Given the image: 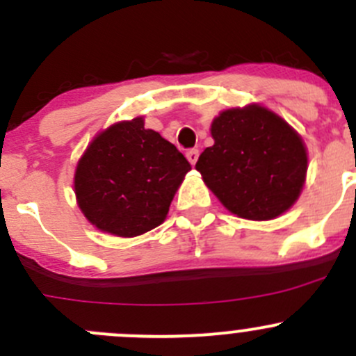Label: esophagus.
<instances>
[{
	"mask_svg": "<svg viewBox=\"0 0 356 356\" xmlns=\"http://www.w3.org/2000/svg\"><path fill=\"white\" fill-rule=\"evenodd\" d=\"M198 156H200V152L196 148L188 149V153H186V158H188L189 163H191V165H195L196 161H198Z\"/></svg>",
	"mask_w": 356,
	"mask_h": 356,
	"instance_id": "esophagus-1",
	"label": "esophagus"
}]
</instances>
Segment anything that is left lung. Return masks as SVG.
I'll return each instance as SVG.
<instances>
[{
	"instance_id": "left-lung-1",
	"label": "left lung",
	"mask_w": 356,
	"mask_h": 356,
	"mask_svg": "<svg viewBox=\"0 0 356 356\" xmlns=\"http://www.w3.org/2000/svg\"><path fill=\"white\" fill-rule=\"evenodd\" d=\"M213 146L196 170L231 213L272 220L289 210L307 177V148L296 131L260 105L222 111L211 122Z\"/></svg>"
}]
</instances>
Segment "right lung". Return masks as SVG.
Returning <instances> with one entry per match:
<instances>
[{"label": "right lung", "mask_w": 356, "mask_h": 356, "mask_svg": "<svg viewBox=\"0 0 356 356\" xmlns=\"http://www.w3.org/2000/svg\"><path fill=\"white\" fill-rule=\"evenodd\" d=\"M191 165L141 117L99 132L75 168L79 208L92 225L120 238L158 227Z\"/></svg>", "instance_id": "right-lung-1"}]
</instances>
